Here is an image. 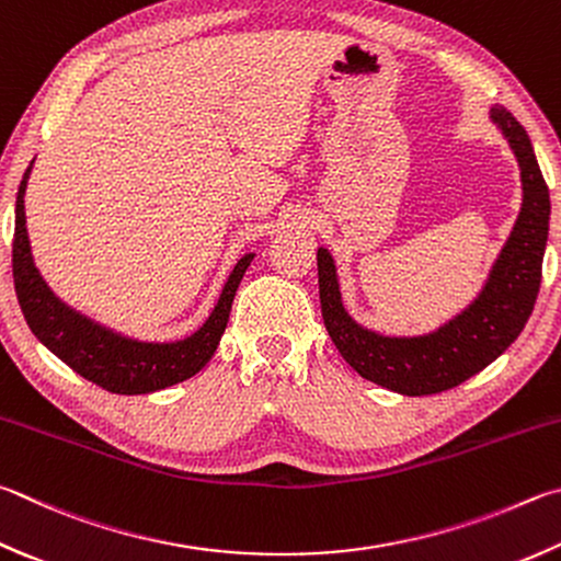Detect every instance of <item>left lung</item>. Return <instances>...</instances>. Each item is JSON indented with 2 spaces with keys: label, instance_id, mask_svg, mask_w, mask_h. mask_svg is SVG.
Masks as SVG:
<instances>
[{
  "label": "left lung",
  "instance_id": "left-lung-1",
  "mask_svg": "<svg viewBox=\"0 0 561 561\" xmlns=\"http://www.w3.org/2000/svg\"><path fill=\"white\" fill-rule=\"evenodd\" d=\"M520 164L523 208L491 274L468 307L424 335H382L345 311L331 252L319 248V297L325 331L345 363L387 390L422 397L461 385L507 351L535 309L549 232V188L525 127L505 107H491Z\"/></svg>",
  "mask_w": 561,
  "mask_h": 561
}]
</instances>
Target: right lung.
I'll list each match as a JSON object with an SVG mask.
<instances>
[{"label": "right lung", "instance_id": "obj_1", "mask_svg": "<svg viewBox=\"0 0 561 561\" xmlns=\"http://www.w3.org/2000/svg\"><path fill=\"white\" fill-rule=\"evenodd\" d=\"M32 167L34 161L24 171L16 193L12 270L19 307H22L28 329L36 339L50 353L58 355L68 368H73L85 380L115 394H147L164 390V387L188 380L206 368V363L218 348L222 331H226L232 299H236V291L254 254L250 252L238 260L226 287L220 291L216 309L210 311L206 323L196 333L171 343L127 339V335L110 331L80 311L70 309L68 304L50 291L44 277L38 274L32 257V245H28L24 213V193Z\"/></svg>", "mask_w": 561, "mask_h": 561}]
</instances>
